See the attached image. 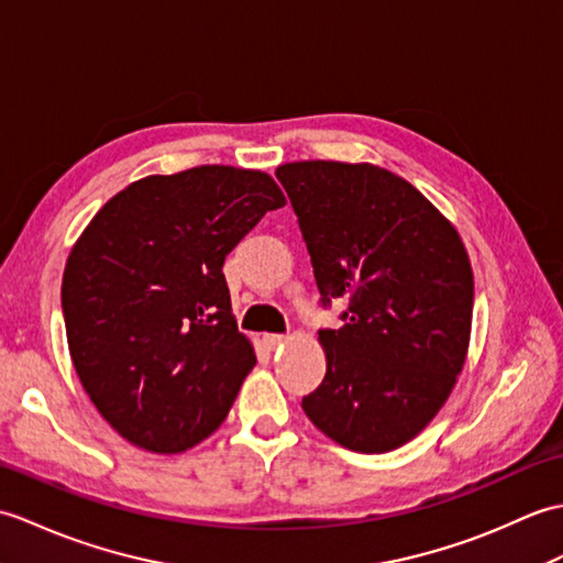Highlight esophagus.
I'll return each instance as SVG.
<instances>
[{
    "mask_svg": "<svg viewBox=\"0 0 563 563\" xmlns=\"http://www.w3.org/2000/svg\"><path fill=\"white\" fill-rule=\"evenodd\" d=\"M286 342H289V336H286V334H265V344H267L269 349H279V346H284Z\"/></svg>",
    "mask_w": 563,
    "mask_h": 563,
    "instance_id": "obj_1",
    "label": "esophagus"
}]
</instances>
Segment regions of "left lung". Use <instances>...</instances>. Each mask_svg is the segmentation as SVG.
<instances>
[{
	"label": "left lung",
	"mask_w": 563,
	"mask_h": 563,
	"mask_svg": "<svg viewBox=\"0 0 563 563\" xmlns=\"http://www.w3.org/2000/svg\"><path fill=\"white\" fill-rule=\"evenodd\" d=\"M322 303L346 298L344 328L320 330L324 380L306 417L356 453H390L429 427L465 366L474 274L457 229L393 170L344 161L277 168Z\"/></svg>",
	"instance_id": "8db88e82"
}]
</instances>
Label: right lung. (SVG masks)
Instances as JSON below:
<instances>
[{
  "instance_id": "right-lung-1",
  "label": "right lung",
  "mask_w": 563,
  "mask_h": 563,
  "mask_svg": "<svg viewBox=\"0 0 563 563\" xmlns=\"http://www.w3.org/2000/svg\"><path fill=\"white\" fill-rule=\"evenodd\" d=\"M284 205L265 170L197 166L134 180L71 245L62 277L71 364L124 441L183 453L227 419L257 358L221 267Z\"/></svg>"
}]
</instances>
